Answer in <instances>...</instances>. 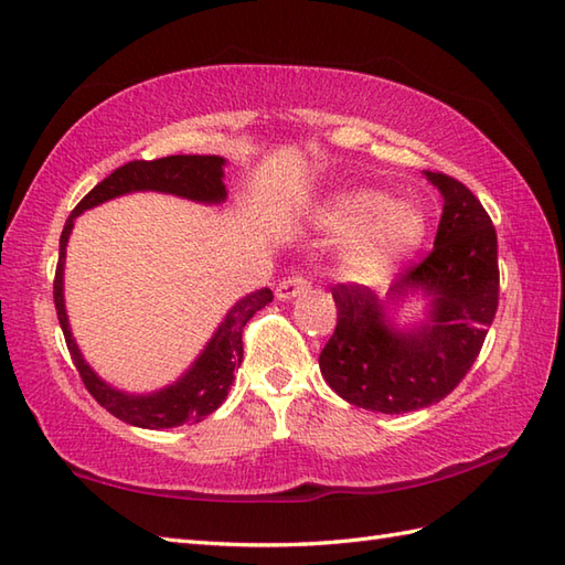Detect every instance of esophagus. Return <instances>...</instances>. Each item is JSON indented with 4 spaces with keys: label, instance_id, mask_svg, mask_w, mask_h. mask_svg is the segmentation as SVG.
<instances>
[{
    "label": "esophagus",
    "instance_id": "obj_1",
    "mask_svg": "<svg viewBox=\"0 0 565 565\" xmlns=\"http://www.w3.org/2000/svg\"><path fill=\"white\" fill-rule=\"evenodd\" d=\"M311 290V282H309V278H305L302 273H295V275H290V278H285L280 285H278V290H275V297L278 299H292V297H299V295H305V292H309Z\"/></svg>",
    "mask_w": 565,
    "mask_h": 565
}]
</instances>
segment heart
I'll list each match as a JSON object with an SVG mask.
<instances>
[{"instance_id": "obj_1", "label": "heart", "mask_w": 565, "mask_h": 565, "mask_svg": "<svg viewBox=\"0 0 565 565\" xmlns=\"http://www.w3.org/2000/svg\"><path fill=\"white\" fill-rule=\"evenodd\" d=\"M331 234H353L345 248V266L360 275H380L411 256L428 232V217L413 203H394L374 188H348L335 193L319 212Z\"/></svg>"}]
</instances>
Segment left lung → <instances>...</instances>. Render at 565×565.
<instances>
[{
    "instance_id": "left-lung-1",
    "label": "left lung",
    "mask_w": 565,
    "mask_h": 565,
    "mask_svg": "<svg viewBox=\"0 0 565 565\" xmlns=\"http://www.w3.org/2000/svg\"><path fill=\"white\" fill-rule=\"evenodd\" d=\"M445 198L435 246L413 263L380 299L370 287L338 282L335 331L323 345V380L348 404L408 413L443 401L479 358L498 309V236L483 205L467 185L425 171ZM420 289L431 297L426 321L398 332L385 307Z\"/></svg>"
}]
</instances>
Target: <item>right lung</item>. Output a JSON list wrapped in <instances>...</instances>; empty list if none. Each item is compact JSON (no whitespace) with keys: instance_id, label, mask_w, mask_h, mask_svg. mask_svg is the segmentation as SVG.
<instances>
[{"instance_id":"add662e5","label":"right lung","mask_w":565,"mask_h":565,"mask_svg":"<svg viewBox=\"0 0 565 565\" xmlns=\"http://www.w3.org/2000/svg\"><path fill=\"white\" fill-rule=\"evenodd\" d=\"M224 159L222 157H200V154H173L154 161H128V164L118 167L98 185H94L86 193L79 205L72 210V215L65 222V230L60 236V258L53 282V297L57 319L65 333V343L72 355L74 367H77L84 386L89 388V394L102 404L108 413L120 418L122 423L137 425V428H177L183 423H198L212 411L222 406V401L227 398L230 386L234 382V372L239 370L244 358V326L248 319L273 302V292L268 287H263L258 292H250L244 299H239L222 319L220 329L210 338L203 353L191 365L179 382L161 388L154 394H125L118 388L108 386L104 380L96 377V372L86 365L77 343H74L67 311H65V248L70 232L74 227L84 210L94 205H102L110 198H118L132 191H159L181 195L188 200H198V203H222L227 198L224 191Z\"/></svg>"}]
</instances>
